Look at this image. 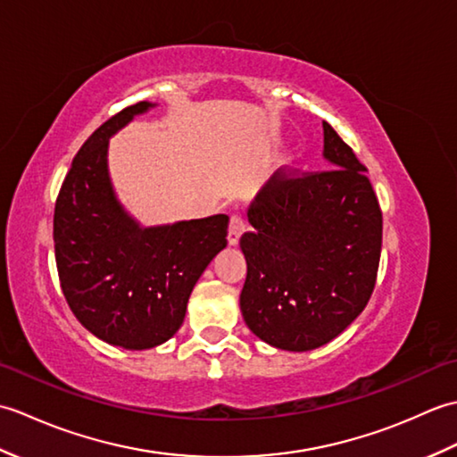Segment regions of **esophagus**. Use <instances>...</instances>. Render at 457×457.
Listing matches in <instances>:
<instances>
[{
  "label": "esophagus",
  "mask_w": 457,
  "mask_h": 457,
  "mask_svg": "<svg viewBox=\"0 0 457 457\" xmlns=\"http://www.w3.org/2000/svg\"><path fill=\"white\" fill-rule=\"evenodd\" d=\"M247 229V223H245V220L239 216V213H234V216H231V220H229V231H228V241H229V245H236L237 241H239V237L244 236V231Z\"/></svg>",
  "instance_id": "1"
}]
</instances>
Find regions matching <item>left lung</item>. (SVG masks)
I'll return each mask as SVG.
<instances>
[{
	"mask_svg": "<svg viewBox=\"0 0 457 457\" xmlns=\"http://www.w3.org/2000/svg\"><path fill=\"white\" fill-rule=\"evenodd\" d=\"M324 157L334 169H278L241 236L247 261L239 306L251 332L288 352L332 342L373 295L383 213L365 167L328 121Z\"/></svg>",
	"mask_w": 457,
	"mask_h": 457,
	"instance_id": "obj_1",
	"label": "left lung"
}]
</instances>
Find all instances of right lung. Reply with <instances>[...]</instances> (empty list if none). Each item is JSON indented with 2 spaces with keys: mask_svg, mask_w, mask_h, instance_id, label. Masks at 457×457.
I'll list each match as a JSON object with an SVG mask.
<instances>
[{
  "mask_svg": "<svg viewBox=\"0 0 457 457\" xmlns=\"http://www.w3.org/2000/svg\"><path fill=\"white\" fill-rule=\"evenodd\" d=\"M149 108L128 105L86 139L54 204V257L66 303L86 329L125 349H149L177 334L194 285L228 245L226 213L139 228L115 200L108 141Z\"/></svg>",
  "mask_w": 457,
  "mask_h": 457,
  "instance_id": "obj_1",
  "label": "right lung"
}]
</instances>
